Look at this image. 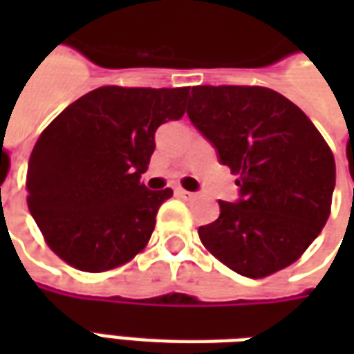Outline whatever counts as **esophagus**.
I'll use <instances>...</instances> for the list:
<instances>
[{
    "instance_id": "esophagus-1",
    "label": "esophagus",
    "mask_w": 354,
    "mask_h": 354,
    "mask_svg": "<svg viewBox=\"0 0 354 354\" xmlns=\"http://www.w3.org/2000/svg\"><path fill=\"white\" fill-rule=\"evenodd\" d=\"M176 195L180 197V199H184V201H192V199H195V197H197V193L185 192V189H182V187H178Z\"/></svg>"
}]
</instances>
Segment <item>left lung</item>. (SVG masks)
Segmentation results:
<instances>
[{"label": "left lung", "instance_id": "left-lung-1", "mask_svg": "<svg viewBox=\"0 0 354 354\" xmlns=\"http://www.w3.org/2000/svg\"><path fill=\"white\" fill-rule=\"evenodd\" d=\"M187 117L239 174L237 203L201 225L208 252L250 279L273 274L301 256L324 227L335 185L332 149L294 102L266 87L199 85Z\"/></svg>", "mask_w": 354, "mask_h": 354}]
</instances>
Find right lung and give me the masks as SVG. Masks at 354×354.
Returning <instances> with one entry per match:
<instances>
[{
    "label": "right lung",
    "instance_id": "add662e5",
    "mask_svg": "<svg viewBox=\"0 0 354 354\" xmlns=\"http://www.w3.org/2000/svg\"><path fill=\"white\" fill-rule=\"evenodd\" d=\"M189 87H100L70 104L35 142L28 208L50 250L102 273L144 250L172 189L140 182L155 131L184 115Z\"/></svg>",
    "mask_w": 354,
    "mask_h": 354
}]
</instances>
